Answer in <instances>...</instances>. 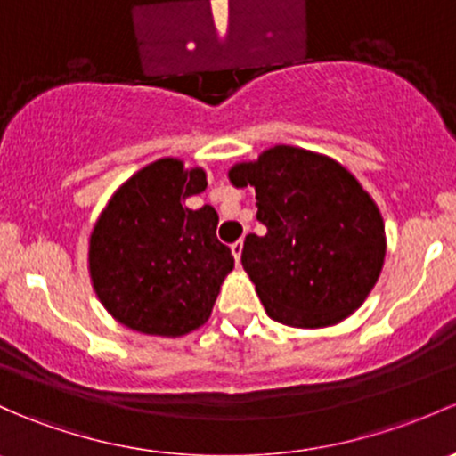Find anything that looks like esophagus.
Returning <instances> with one entry per match:
<instances>
[{
  "label": "esophagus",
  "mask_w": 456,
  "mask_h": 456,
  "mask_svg": "<svg viewBox=\"0 0 456 456\" xmlns=\"http://www.w3.org/2000/svg\"><path fill=\"white\" fill-rule=\"evenodd\" d=\"M242 247H244V242H242V240H238V242H233V244H232V256H233V260H236V265H240Z\"/></svg>",
  "instance_id": "1"
}]
</instances>
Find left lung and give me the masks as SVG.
I'll use <instances>...</instances> for the list:
<instances>
[{"label":"left lung","mask_w":456,"mask_h":456,"mask_svg":"<svg viewBox=\"0 0 456 456\" xmlns=\"http://www.w3.org/2000/svg\"><path fill=\"white\" fill-rule=\"evenodd\" d=\"M227 176L233 188L256 190L266 233H248L242 266L273 321L330 328L365 304L385 265L387 233L376 200L347 167L277 143Z\"/></svg>","instance_id":"8db88e82"}]
</instances>
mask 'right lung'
<instances>
[{
  "label": "right lung",
  "mask_w": 456,
  "mask_h": 456,
  "mask_svg": "<svg viewBox=\"0 0 456 456\" xmlns=\"http://www.w3.org/2000/svg\"><path fill=\"white\" fill-rule=\"evenodd\" d=\"M205 188V167L161 157L107 200L91 229L87 265L95 297L115 321L166 338L208 323L233 257L216 238L212 205H183Z\"/></svg>",
  "instance_id": "add662e5"
}]
</instances>
